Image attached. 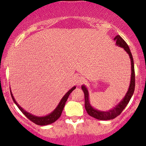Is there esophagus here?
I'll return each instance as SVG.
<instances>
[{
    "instance_id": "34e87169",
    "label": "esophagus",
    "mask_w": 146,
    "mask_h": 146,
    "mask_svg": "<svg viewBox=\"0 0 146 146\" xmlns=\"http://www.w3.org/2000/svg\"><path fill=\"white\" fill-rule=\"evenodd\" d=\"M82 82H83V80H82V78L81 77H80V76H78V77L76 78L75 82H76V84L77 85H81V83Z\"/></svg>"
}]
</instances>
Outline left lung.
I'll return each mask as SVG.
<instances>
[{
	"instance_id": "1",
	"label": "left lung",
	"mask_w": 146,
	"mask_h": 146,
	"mask_svg": "<svg viewBox=\"0 0 146 146\" xmlns=\"http://www.w3.org/2000/svg\"><path fill=\"white\" fill-rule=\"evenodd\" d=\"M114 40H116V45L119 47H121L125 50L126 53L129 54V58L131 61V80L130 85H129V89H128L127 92L125 95L124 98L121 100L117 104L115 107L111 108V110L108 111H100L97 109L94 108L90 104L89 98V92H88V88H86L85 85H82L81 88L85 95V107L87 112L91 117L94 118L99 119V120H111L119 116L121 113L122 112L128 103L130 101L131 98L133 96V92L135 90V70H134V64H133V58L132 56L131 52L130 51L129 46L126 43L124 40L119 35L115 36Z\"/></svg>"
}]
</instances>
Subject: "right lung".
<instances>
[{
	"label": "right lung",
	"mask_w": 146,
	"mask_h": 146,
	"mask_svg": "<svg viewBox=\"0 0 146 146\" xmlns=\"http://www.w3.org/2000/svg\"><path fill=\"white\" fill-rule=\"evenodd\" d=\"M76 88V86L73 87L72 88H70L67 92L64 95V96L63 97L62 99L61 100V101L59 102L58 104L57 105V107L54 109V110L53 111H51L50 114H47L46 116H42V117H38V116H35L34 114H32L31 113L28 112V111H25L24 109L22 108L20 105L18 104V103L16 102L15 100L14 96H13V93H12L11 89H10V94H11L12 99H13V102H15V104L17 106L19 109H20V111L25 114V117H27L28 119L30 121H32V122H34L36 124L39 125V126H46V125L51 124V123H54L57 120L61 115V113H62L63 110L64 108V106L66 104V101H67L68 98V96L70 95V94L73 92V90H75Z\"/></svg>",
	"instance_id": "obj_1"
}]
</instances>
